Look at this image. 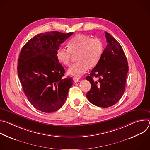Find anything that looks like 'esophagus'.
<instances>
[{
  "label": "esophagus",
  "mask_w": 150,
  "mask_h": 150,
  "mask_svg": "<svg viewBox=\"0 0 150 150\" xmlns=\"http://www.w3.org/2000/svg\"><path fill=\"white\" fill-rule=\"evenodd\" d=\"M73 79H74V81L75 82H79V79L78 78H74Z\"/></svg>",
  "instance_id": "1"
}]
</instances>
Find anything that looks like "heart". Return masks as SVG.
<instances>
[{"label":"heart","mask_w":150,"mask_h":150,"mask_svg":"<svg viewBox=\"0 0 150 150\" xmlns=\"http://www.w3.org/2000/svg\"><path fill=\"white\" fill-rule=\"evenodd\" d=\"M68 47H60L56 51L57 60L65 65L69 64L73 55H76L77 62L68 69L69 75L79 77L87 72L88 68L97 66L104 50L103 42L98 38L78 34L69 40Z\"/></svg>","instance_id":"obj_1"}]
</instances>
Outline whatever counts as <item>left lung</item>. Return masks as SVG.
<instances>
[{"mask_svg": "<svg viewBox=\"0 0 150 150\" xmlns=\"http://www.w3.org/2000/svg\"><path fill=\"white\" fill-rule=\"evenodd\" d=\"M106 47L98 63L91 71L86 79L91 87L87 94L93 104L109 108L116 104L123 94L128 63L123 50L118 41L109 33L105 32ZM94 77L98 81H94Z\"/></svg>", "mask_w": 150, "mask_h": 150, "instance_id": "obj_1", "label": "left lung"}]
</instances>
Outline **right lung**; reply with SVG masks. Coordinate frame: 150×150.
Segmentation results:
<instances>
[{"label": "right lung", "mask_w": 150, "mask_h": 150, "mask_svg": "<svg viewBox=\"0 0 150 150\" xmlns=\"http://www.w3.org/2000/svg\"><path fill=\"white\" fill-rule=\"evenodd\" d=\"M73 33H40L21 50L18 77L28 101L41 112L52 113L60 109L73 84L72 78H63L65 71L56 56L60 45Z\"/></svg>", "instance_id": "add662e5"}]
</instances>
